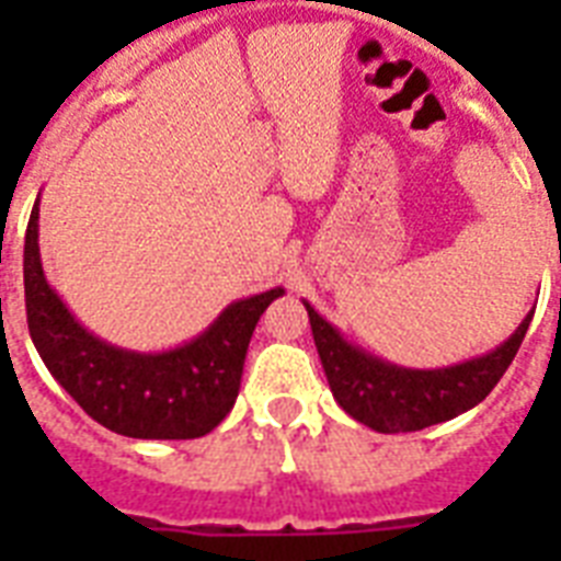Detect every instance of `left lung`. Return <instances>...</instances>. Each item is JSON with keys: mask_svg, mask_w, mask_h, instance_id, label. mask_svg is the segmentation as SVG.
Here are the masks:
<instances>
[{"mask_svg": "<svg viewBox=\"0 0 561 561\" xmlns=\"http://www.w3.org/2000/svg\"><path fill=\"white\" fill-rule=\"evenodd\" d=\"M302 306L308 311V323L334 399L352 419H358L378 434L422 431L478 408L513 364L536 311L533 308L522 325L486 355L454 367L410 369L346 341L341 329L329 323L323 314H317L308 299H302Z\"/></svg>", "mask_w": 561, "mask_h": 561, "instance_id": "1", "label": "left lung"}]
</instances>
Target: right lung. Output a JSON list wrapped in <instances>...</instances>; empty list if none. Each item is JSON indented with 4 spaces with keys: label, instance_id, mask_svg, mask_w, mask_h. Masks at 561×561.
<instances>
[{
    "label": "right lung",
    "instance_id": "add662e5",
    "mask_svg": "<svg viewBox=\"0 0 561 561\" xmlns=\"http://www.w3.org/2000/svg\"><path fill=\"white\" fill-rule=\"evenodd\" d=\"M25 314L34 350L55 381L99 425L134 439H194L220 425L238 399L259 317L285 288L236 299L197 337L136 352L101 341L66 308L39 262V197L25 229Z\"/></svg>",
    "mask_w": 561,
    "mask_h": 561
}]
</instances>
